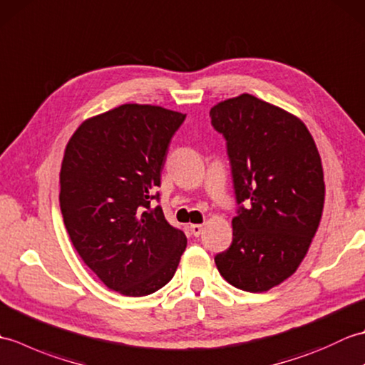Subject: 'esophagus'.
Instances as JSON below:
<instances>
[{
    "mask_svg": "<svg viewBox=\"0 0 365 365\" xmlns=\"http://www.w3.org/2000/svg\"><path fill=\"white\" fill-rule=\"evenodd\" d=\"M202 229H204L202 224H190V230H191V234H192V235H196V237H199L200 234H202Z\"/></svg>",
    "mask_w": 365,
    "mask_h": 365,
    "instance_id": "34e87169",
    "label": "esophagus"
}]
</instances>
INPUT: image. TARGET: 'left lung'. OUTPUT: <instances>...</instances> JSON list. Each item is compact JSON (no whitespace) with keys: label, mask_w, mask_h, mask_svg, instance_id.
I'll return each instance as SVG.
<instances>
[{"label":"left lung","mask_w":365,"mask_h":365,"mask_svg":"<svg viewBox=\"0 0 365 365\" xmlns=\"http://www.w3.org/2000/svg\"><path fill=\"white\" fill-rule=\"evenodd\" d=\"M212 125L227 141L238 215L234 238L215 257L240 290L262 293L289 279L306 257L322 220L323 166L297 115L242 94L215 105Z\"/></svg>","instance_id":"left-lung-1"}]
</instances>
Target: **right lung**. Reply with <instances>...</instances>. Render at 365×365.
Listing matches in <instances>:
<instances>
[{
	"mask_svg": "<svg viewBox=\"0 0 365 365\" xmlns=\"http://www.w3.org/2000/svg\"><path fill=\"white\" fill-rule=\"evenodd\" d=\"M187 114L125 103L84 120L61 165L59 204L76 252L108 289L145 297L173 279L187 237L153 191Z\"/></svg>",
	"mask_w": 365,
	"mask_h": 365,
	"instance_id": "right-lung-1",
	"label": "right lung"
}]
</instances>
